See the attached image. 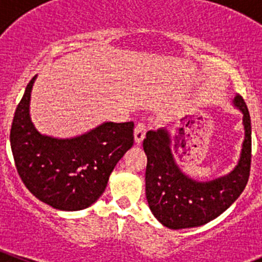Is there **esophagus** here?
Instances as JSON below:
<instances>
[{
	"instance_id": "esophagus-1",
	"label": "esophagus",
	"mask_w": 262,
	"mask_h": 262,
	"mask_svg": "<svg viewBox=\"0 0 262 262\" xmlns=\"http://www.w3.org/2000/svg\"><path fill=\"white\" fill-rule=\"evenodd\" d=\"M147 132V125L144 123H138L136 125V129H134V139H136L137 143H142L146 137Z\"/></svg>"
}]
</instances>
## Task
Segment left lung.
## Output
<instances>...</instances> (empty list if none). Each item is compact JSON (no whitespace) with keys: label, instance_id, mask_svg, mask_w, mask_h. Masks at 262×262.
Here are the masks:
<instances>
[{"label":"left lung","instance_id":"left-lung-1","mask_svg":"<svg viewBox=\"0 0 262 262\" xmlns=\"http://www.w3.org/2000/svg\"><path fill=\"white\" fill-rule=\"evenodd\" d=\"M233 102L244 114L245 141L238 165L223 178L207 182L192 180L176 165L165 129L146 134L147 202L153 215L167 228L203 226L228 209L244 191L251 168V119L242 96L237 95Z\"/></svg>","mask_w":262,"mask_h":262}]
</instances>
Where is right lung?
<instances>
[{"label":"right lung","mask_w":262,"mask_h":262,"mask_svg":"<svg viewBox=\"0 0 262 262\" xmlns=\"http://www.w3.org/2000/svg\"><path fill=\"white\" fill-rule=\"evenodd\" d=\"M35 78L26 86L10 132L17 173L29 191L50 207L86 209L101 196L115 165L133 146L134 123L107 121L71 139L43 136L29 115Z\"/></svg>","instance_id":"right-lung-1"}]
</instances>
